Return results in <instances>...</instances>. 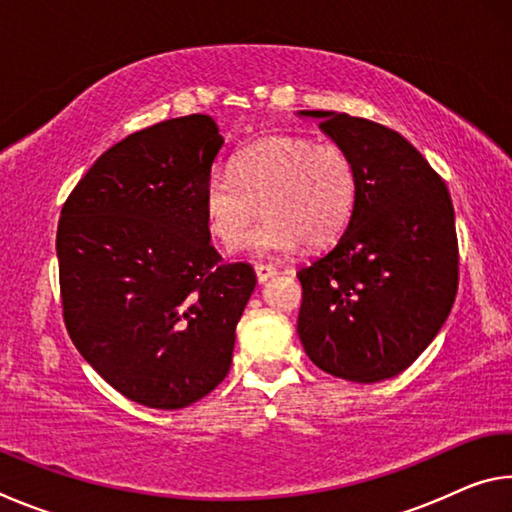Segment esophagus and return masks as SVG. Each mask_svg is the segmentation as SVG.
Listing matches in <instances>:
<instances>
[{"label":"esophagus","mask_w":512,"mask_h":512,"mask_svg":"<svg viewBox=\"0 0 512 512\" xmlns=\"http://www.w3.org/2000/svg\"><path fill=\"white\" fill-rule=\"evenodd\" d=\"M277 273V268L271 264H255V275L259 282H266L268 277H273Z\"/></svg>","instance_id":"obj_1"}]
</instances>
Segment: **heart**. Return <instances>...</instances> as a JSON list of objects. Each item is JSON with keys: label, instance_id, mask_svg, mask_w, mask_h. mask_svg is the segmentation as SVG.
<instances>
[{"label": "heart", "instance_id": "heart-1", "mask_svg": "<svg viewBox=\"0 0 512 512\" xmlns=\"http://www.w3.org/2000/svg\"><path fill=\"white\" fill-rule=\"evenodd\" d=\"M359 173L352 155L334 142L275 135L246 146L232 171L205 180V223L225 248H235L257 219L246 248L253 255H289L300 244L323 248L343 235L357 207Z\"/></svg>", "mask_w": 512, "mask_h": 512}]
</instances>
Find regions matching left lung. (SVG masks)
<instances>
[{"label": "left lung", "instance_id": "8db88e82", "mask_svg": "<svg viewBox=\"0 0 512 512\" xmlns=\"http://www.w3.org/2000/svg\"><path fill=\"white\" fill-rule=\"evenodd\" d=\"M352 155L357 207L327 255L300 268L298 336L329 375L375 384L420 357L452 311L458 239L447 185L377 121L302 110Z\"/></svg>", "mask_w": 512, "mask_h": 512}]
</instances>
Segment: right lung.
<instances>
[{"mask_svg": "<svg viewBox=\"0 0 512 512\" xmlns=\"http://www.w3.org/2000/svg\"><path fill=\"white\" fill-rule=\"evenodd\" d=\"M223 146L214 119H167L92 164L60 212L65 327L112 388L149 409H185L228 375L235 327L255 289L223 264L203 189Z\"/></svg>", "mask_w": 512, "mask_h": 512, "instance_id": "add662e5", "label": "right lung"}]
</instances>
